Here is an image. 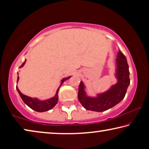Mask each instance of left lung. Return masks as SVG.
I'll use <instances>...</instances> for the list:
<instances>
[{"label":"left lung","mask_w":149,"mask_h":149,"mask_svg":"<svg viewBox=\"0 0 149 149\" xmlns=\"http://www.w3.org/2000/svg\"><path fill=\"white\" fill-rule=\"evenodd\" d=\"M116 64V76L118 79L116 84L112 85L105 93L99 94L97 97H87L84 90V83L80 82L78 99L85 109L99 112H103L114 107L123 99L127 87L130 84V79L127 59L120 50L118 53Z\"/></svg>","instance_id":"obj_1"}]
</instances>
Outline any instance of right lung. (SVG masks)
<instances>
[{
    "mask_svg": "<svg viewBox=\"0 0 149 149\" xmlns=\"http://www.w3.org/2000/svg\"><path fill=\"white\" fill-rule=\"evenodd\" d=\"M26 60H25V62L23 63V64L20 65L19 68H22L24 66L25 63H26ZM70 77H71V76L64 78V79L62 80L61 84H60L59 88L58 89L56 95H55L54 97L51 98V99H47L46 100H39L37 99H33V98L27 97V96L22 94L17 87H16V89L17 91V92L19 93L20 97H21L22 99L23 100V101L24 102L25 104H26L29 108H31V109L34 110L35 111H37V112H45V111H48L50 109H52V108L57 104L58 100V93L60 87L62 85L63 83H64V81L70 79ZM18 80H19V77H17V83L18 81Z\"/></svg>",
    "mask_w": 149,
    "mask_h": 149,
    "instance_id": "obj_1",
    "label": "right lung"
}]
</instances>
